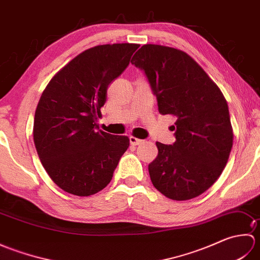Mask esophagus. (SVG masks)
Segmentation results:
<instances>
[{
    "label": "esophagus",
    "mask_w": 260,
    "mask_h": 260,
    "mask_svg": "<svg viewBox=\"0 0 260 260\" xmlns=\"http://www.w3.org/2000/svg\"><path fill=\"white\" fill-rule=\"evenodd\" d=\"M129 142H131L132 145H140L141 143L143 142V140L136 139V137H134V136H131V137H129Z\"/></svg>",
    "instance_id": "34e87169"
}]
</instances>
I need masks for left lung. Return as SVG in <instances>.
<instances>
[{"label": "left lung", "mask_w": 260, "mask_h": 260, "mask_svg": "<svg viewBox=\"0 0 260 260\" xmlns=\"http://www.w3.org/2000/svg\"><path fill=\"white\" fill-rule=\"evenodd\" d=\"M132 63L145 74L158 112L176 118V141L157 142V157L148 165L153 185L176 201L202 194L221 175L233 148L227 101L206 71L178 49L145 45Z\"/></svg>", "instance_id": "left-lung-1"}]
</instances>
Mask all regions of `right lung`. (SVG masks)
<instances>
[{
	"instance_id": "right-lung-1",
	"label": "right lung",
	"mask_w": 260,
	"mask_h": 260,
	"mask_svg": "<svg viewBox=\"0 0 260 260\" xmlns=\"http://www.w3.org/2000/svg\"><path fill=\"white\" fill-rule=\"evenodd\" d=\"M115 43L88 49L54 75L37 106L33 140L49 176L79 197L103 190L129 146L127 136L98 128L107 88L139 48Z\"/></svg>"
}]
</instances>
